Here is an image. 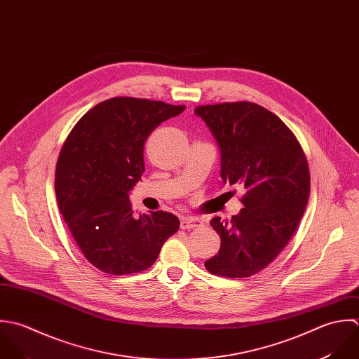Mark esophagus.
Wrapping results in <instances>:
<instances>
[{"label": "esophagus", "instance_id": "obj_1", "mask_svg": "<svg viewBox=\"0 0 359 359\" xmlns=\"http://www.w3.org/2000/svg\"><path fill=\"white\" fill-rule=\"evenodd\" d=\"M201 226H203V220H201L199 217L188 216V217H182V219H181V229H182V230L196 229V227H201Z\"/></svg>", "mask_w": 359, "mask_h": 359}]
</instances>
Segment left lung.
<instances>
[{"label": "left lung", "instance_id": "obj_1", "mask_svg": "<svg viewBox=\"0 0 359 359\" xmlns=\"http://www.w3.org/2000/svg\"><path fill=\"white\" fill-rule=\"evenodd\" d=\"M220 149L223 182L241 184L243 196L231 223L215 217L217 255L205 267L242 278L270 264L295 233L309 199L308 161L294 133L277 116L249 102L199 106Z\"/></svg>", "mask_w": 359, "mask_h": 359}]
</instances>
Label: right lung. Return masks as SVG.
Masks as SVG:
<instances>
[{"label":"right lung","mask_w":359,"mask_h":359,"mask_svg":"<svg viewBox=\"0 0 359 359\" xmlns=\"http://www.w3.org/2000/svg\"><path fill=\"white\" fill-rule=\"evenodd\" d=\"M185 106L114 97L89 110L67 137L55 168L60 212L85 257L109 274L149 269L180 229L167 212L135 216L129 192L144 171L143 147Z\"/></svg>","instance_id":"right-lung-1"}]
</instances>
